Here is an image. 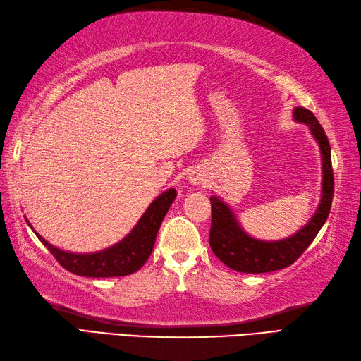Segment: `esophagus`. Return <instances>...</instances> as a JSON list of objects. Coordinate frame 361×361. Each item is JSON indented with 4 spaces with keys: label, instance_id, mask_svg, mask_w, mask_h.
<instances>
[{
    "label": "esophagus",
    "instance_id": "1",
    "mask_svg": "<svg viewBox=\"0 0 361 361\" xmlns=\"http://www.w3.org/2000/svg\"><path fill=\"white\" fill-rule=\"evenodd\" d=\"M190 182L193 183V185H201V183H207L205 174H202L201 171H193L190 174Z\"/></svg>",
    "mask_w": 361,
    "mask_h": 361
}]
</instances>
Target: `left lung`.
I'll return each instance as SVG.
<instances>
[{
	"label": "left lung",
	"mask_w": 361,
	"mask_h": 361,
	"mask_svg": "<svg viewBox=\"0 0 361 361\" xmlns=\"http://www.w3.org/2000/svg\"><path fill=\"white\" fill-rule=\"evenodd\" d=\"M293 117L296 122L306 123L317 142L323 156V196L317 212L298 233L283 239V241L266 243L245 235L239 227L233 213L218 197L212 201V228L210 247L218 258L236 271L243 274H267V271L289 267L304 250L312 244L318 231L322 230L331 212L334 197V171L331 159V145L323 126L317 117L306 108H295Z\"/></svg>",
	"instance_id": "8db88e82"
}]
</instances>
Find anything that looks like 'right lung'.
Segmentation results:
<instances>
[{
	"instance_id": "add662e5",
	"label": "right lung",
	"mask_w": 361,
	"mask_h": 361,
	"mask_svg": "<svg viewBox=\"0 0 361 361\" xmlns=\"http://www.w3.org/2000/svg\"><path fill=\"white\" fill-rule=\"evenodd\" d=\"M176 196H178V193H176L174 188L160 195L148 207V210L143 213L131 233L123 241H120L118 244L103 252L90 255L63 252L60 248L47 243L38 233L35 235L44 244L47 250L52 253L54 258L59 261L60 266L65 267L71 274L90 278L126 276L137 271L149 258L154 248L160 224H162L168 208L173 204Z\"/></svg>"
}]
</instances>
